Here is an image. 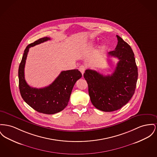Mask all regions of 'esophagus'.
Here are the masks:
<instances>
[{
  "label": "esophagus",
  "instance_id": "1",
  "mask_svg": "<svg viewBox=\"0 0 157 157\" xmlns=\"http://www.w3.org/2000/svg\"><path fill=\"white\" fill-rule=\"evenodd\" d=\"M79 70L80 71V72H81V74H82V75H83L85 71V70H86V66H84V65H81V66H79Z\"/></svg>",
  "mask_w": 157,
  "mask_h": 157
}]
</instances>
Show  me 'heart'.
I'll return each instance as SVG.
<instances>
[{
	"instance_id": "b5f03b06",
	"label": "heart",
	"mask_w": 157,
	"mask_h": 157,
	"mask_svg": "<svg viewBox=\"0 0 157 157\" xmlns=\"http://www.w3.org/2000/svg\"><path fill=\"white\" fill-rule=\"evenodd\" d=\"M94 44V42H90V43L88 44V46H91Z\"/></svg>"
}]
</instances>
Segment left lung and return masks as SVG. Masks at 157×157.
<instances>
[{"label":"left lung","instance_id":"left-lung-1","mask_svg":"<svg viewBox=\"0 0 157 157\" xmlns=\"http://www.w3.org/2000/svg\"><path fill=\"white\" fill-rule=\"evenodd\" d=\"M116 36L117 46L108 53L109 57L119 60L114 72L104 76L95 71L86 69L83 74L93 105L105 112L117 110L129 101L135 93L138 76L132 48L121 37Z\"/></svg>","mask_w":157,"mask_h":157}]
</instances>
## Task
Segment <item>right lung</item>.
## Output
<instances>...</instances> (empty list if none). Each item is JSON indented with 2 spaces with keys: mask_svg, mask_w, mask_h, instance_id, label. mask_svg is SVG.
<instances>
[{
  "mask_svg": "<svg viewBox=\"0 0 157 157\" xmlns=\"http://www.w3.org/2000/svg\"><path fill=\"white\" fill-rule=\"evenodd\" d=\"M50 40L47 37L40 38L25 49L19 66V88L22 98L31 107L39 113L53 114L67 105L74 85L82 74L78 69L62 71L53 83L42 88H33L27 83L24 68L29 48Z\"/></svg>",
  "mask_w": 157,
  "mask_h": 157,
  "instance_id": "add662e5",
  "label": "right lung"
}]
</instances>
